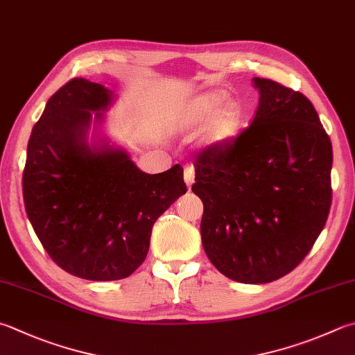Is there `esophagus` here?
Here are the masks:
<instances>
[{
	"instance_id": "34e87169",
	"label": "esophagus",
	"mask_w": 355,
	"mask_h": 355,
	"mask_svg": "<svg viewBox=\"0 0 355 355\" xmlns=\"http://www.w3.org/2000/svg\"><path fill=\"white\" fill-rule=\"evenodd\" d=\"M184 179H185V184L187 187H191V184L195 182V170H193V166H185L184 170Z\"/></svg>"
}]
</instances>
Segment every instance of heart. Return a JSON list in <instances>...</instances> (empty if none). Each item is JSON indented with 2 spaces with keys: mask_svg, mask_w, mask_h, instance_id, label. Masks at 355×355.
<instances>
[{
  "mask_svg": "<svg viewBox=\"0 0 355 355\" xmlns=\"http://www.w3.org/2000/svg\"><path fill=\"white\" fill-rule=\"evenodd\" d=\"M184 122L190 126L205 123V139L210 145H223L235 137L241 123L238 103L227 100L224 91L213 89L190 100L184 111Z\"/></svg>",
  "mask_w": 355,
  "mask_h": 355,
  "instance_id": "heart-1",
  "label": "heart"
}]
</instances>
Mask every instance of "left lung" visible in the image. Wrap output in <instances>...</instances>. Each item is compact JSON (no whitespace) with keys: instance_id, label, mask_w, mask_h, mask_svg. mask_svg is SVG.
I'll return each instance as SVG.
<instances>
[{"instance_id":"8db88e82","label":"left lung","mask_w":355,"mask_h":355,"mask_svg":"<svg viewBox=\"0 0 355 355\" xmlns=\"http://www.w3.org/2000/svg\"><path fill=\"white\" fill-rule=\"evenodd\" d=\"M255 117L196 159L207 257L233 282L264 284L292 272L331 209L332 145L302 92L255 77Z\"/></svg>"}]
</instances>
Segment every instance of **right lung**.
Returning <instances> with one entry per match:
<instances>
[{"label":"right lung","mask_w":355,"mask_h":355,"mask_svg":"<svg viewBox=\"0 0 355 355\" xmlns=\"http://www.w3.org/2000/svg\"><path fill=\"white\" fill-rule=\"evenodd\" d=\"M114 98L85 78L62 86L33 126L23 173L26 213L40 243L63 270L91 282L130 277L146 258L156 219L187 191L180 165L148 175L98 136Z\"/></svg>","instance_id":"add662e5"}]
</instances>
